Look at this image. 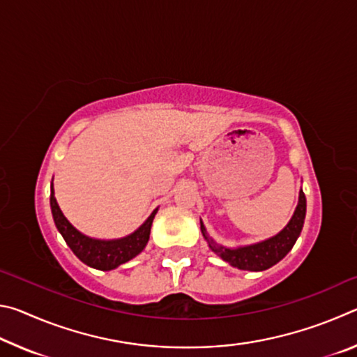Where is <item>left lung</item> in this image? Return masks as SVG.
I'll list each match as a JSON object with an SVG mask.
<instances>
[{
    "label": "left lung",
    "instance_id": "1",
    "mask_svg": "<svg viewBox=\"0 0 357 357\" xmlns=\"http://www.w3.org/2000/svg\"><path fill=\"white\" fill-rule=\"evenodd\" d=\"M305 195L304 192H299V203L298 208L294 211V215L291 217L288 225L277 234V236L271 238L263 243L239 247V249H227V247L217 245L213 239L208 238L206 229H204L202 223V233L203 236L208 239L211 250L217 253L223 261L229 263L234 268L243 271H264L269 269L280 261V259L287 255V253L293 249L296 239L299 238L302 225H304L305 219Z\"/></svg>",
    "mask_w": 357,
    "mask_h": 357
}]
</instances>
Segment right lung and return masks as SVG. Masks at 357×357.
I'll return each mask as SVG.
<instances>
[{"label": "right lung", "instance_id": "1", "mask_svg": "<svg viewBox=\"0 0 357 357\" xmlns=\"http://www.w3.org/2000/svg\"><path fill=\"white\" fill-rule=\"evenodd\" d=\"M50 206L53 220H55L58 231L63 234L66 244L70 247V250L74 252L84 264L100 271H110L118 268L119 264L129 261V259L137 257L138 253L144 249V245H146L149 241L151 225H153V219L157 211L155 209L154 213L148 217V220L144 222L135 233H132L130 236L114 241H99L84 236V234H82L78 229L70 225L69 220L66 219L61 209L58 206L56 198L53 195V185L50 195Z\"/></svg>", "mask_w": 357, "mask_h": 357}]
</instances>
